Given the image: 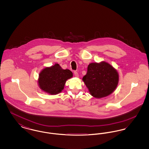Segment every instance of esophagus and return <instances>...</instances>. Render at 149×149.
Returning a JSON list of instances; mask_svg holds the SVG:
<instances>
[{
  "mask_svg": "<svg viewBox=\"0 0 149 149\" xmlns=\"http://www.w3.org/2000/svg\"><path fill=\"white\" fill-rule=\"evenodd\" d=\"M74 75L75 77H79V74H78V72L77 71H74Z\"/></svg>",
  "mask_w": 149,
  "mask_h": 149,
  "instance_id": "obj_1",
  "label": "esophagus"
}]
</instances>
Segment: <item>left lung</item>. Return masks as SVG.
Returning <instances> with one entry per match:
<instances>
[{
  "mask_svg": "<svg viewBox=\"0 0 149 149\" xmlns=\"http://www.w3.org/2000/svg\"><path fill=\"white\" fill-rule=\"evenodd\" d=\"M91 95L96 98L108 96L116 89L119 75L113 67L105 61L91 63L83 78Z\"/></svg>",
  "mask_w": 149,
  "mask_h": 149,
  "instance_id": "8db88e82",
  "label": "left lung"
}]
</instances>
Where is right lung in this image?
I'll return each instance as SVG.
<instances>
[{
  "label": "right lung",
  "mask_w": 149,
  "mask_h": 149,
  "mask_svg": "<svg viewBox=\"0 0 149 149\" xmlns=\"http://www.w3.org/2000/svg\"><path fill=\"white\" fill-rule=\"evenodd\" d=\"M73 76L69 69L64 70L59 64L44 68L38 79L40 88L50 95H56L63 91L66 81Z\"/></svg>",
  "instance_id": "1"
}]
</instances>
